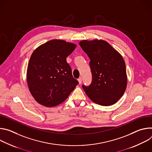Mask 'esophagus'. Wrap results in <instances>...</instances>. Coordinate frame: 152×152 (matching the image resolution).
Instances as JSON below:
<instances>
[{"label":"esophagus","instance_id":"1","mask_svg":"<svg viewBox=\"0 0 152 152\" xmlns=\"http://www.w3.org/2000/svg\"><path fill=\"white\" fill-rule=\"evenodd\" d=\"M77 80H78L79 83V84H80V83H82V77H79Z\"/></svg>","mask_w":152,"mask_h":152}]
</instances>
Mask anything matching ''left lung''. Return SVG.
Masks as SVG:
<instances>
[{
  "label": "left lung",
  "instance_id": "left-lung-1",
  "mask_svg": "<svg viewBox=\"0 0 152 152\" xmlns=\"http://www.w3.org/2000/svg\"><path fill=\"white\" fill-rule=\"evenodd\" d=\"M79 45L90 59L92 82L89 86L82 85L86 94L100 105L114 104L122 97L127 86L123 57L103 40H83Z\"/></svg>",
  "mask_w": 152,
  "mask_h": 152
}]
</instances>
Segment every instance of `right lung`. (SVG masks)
<instances>
[{
  "label": "right lung",
  "mask_w": 152,
  "mask_h": 152,
  "mask_svg": "<svg viewBox=\"0 0 152 152\" xmlns=\"http://www.w3.org/2000/svg\"><path fill=\"white\" fill-rule=\"evenodd\" d=\"M76 47L73 43L53 39L32 53L27 69V82L38 103L47 107L56 106L66 100L79 83L66 61Z\"/></svg>",
  "instance_id": "obj_1"
}]
</instances>
